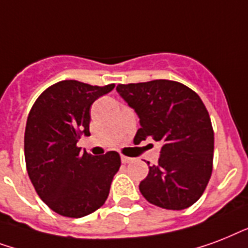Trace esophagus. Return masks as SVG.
Returning a JSON list of instances; mask_svg holds the SVG:
<instances>
[{
  "instance_id": "obj_1",
  "label": "esophagus",
  "mask_w": 248,
  "mask_h": 248,
  "mask_svg": "<svg viewBox=\"0 0 248 248\" xmlns=\"http://www.w3.org/2000/svg\"><path fill=\"white\" fill-rule=\"evenodd\" d=\"M133 160H134L133 158H129V156L122 155V162L124 163V164H126V163H132V162H133Z\"/></svg>"
}]
</instances>
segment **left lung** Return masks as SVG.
<instances>
[{
    "instance_id": "8db88e82",
    "label": "left lung",
    "mask_w": 248,
    "mask_h": 248,
    "mask_svg": "<svg viewBox=\"0 0 248 248\" xmlns=\"http://www.w3.org/2000/svg\"><path fill=\"white\" fill-rule=\"evenodd\" d=\"M116 90L140 118L134 143L149 137L162 143L158 164L149 167L140 184L142 195L166 210L194 204L206 190L214 162V129L202 99L172 80L119 84Z\"/></svg>"
}]
</instances>
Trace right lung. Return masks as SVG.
Listing matches in <instances>:
<instances>
[{"instance_id":"1","label":"right lung","mask_w":248,"mask_h":248,"mask_svg":"<svg viewBox=\"0 0 248 248\" xmlns=\"http://www.w3.org/2000/svg\"><path fill=\"white\" fill-rule=\"evenodd\" d=\"M115 88L63 80L44 90L27 119L24 156L34 190L49 208L82 217L106 202L122 164L116 151L93 156L78 141L90 136V106Z\"/></svg>"}]
</instances>
